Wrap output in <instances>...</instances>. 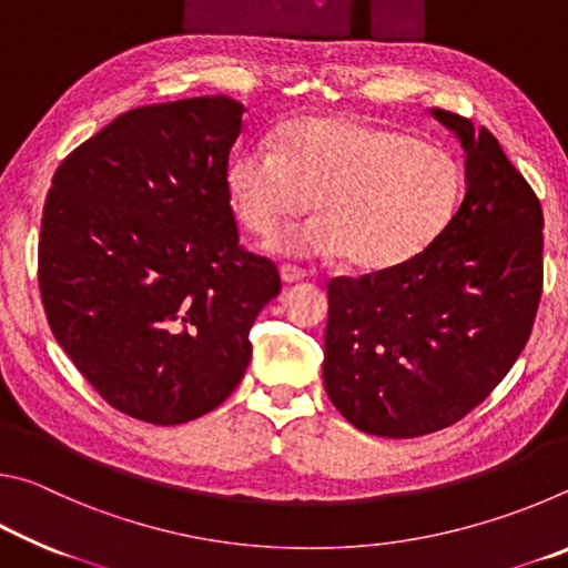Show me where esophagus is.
<instances>
[{"label":"esophagus","instance_id":"esophagus-1","mask_svg":"<svg viewBox=\"0 0 568 568\" xmlns=\"http://www.w3.org/2000/svg\"><path fill=\"white\" fill-rule=\"evenodd\" d=\"M281 277H283V283H301V281H305L307 277V273L303 271V267H295V265H281Z\"/></svg>","mask_w":568,"mask_h":568}]
</instances>
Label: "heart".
<instances>
[{
	"label": "heart",
	"instance_id": "heart-1",
	"mask_svg": "<svg viewBox=\"0 0 568 568\" xmlns=\"http://www.w3.org/2000/svg\"><path fill=\"white\" fill-rule=\"evenodd\" d=\"M230 203L257 237L321 217L275 240L291 255H343L358 271H390L444 233L460 197L458 162L410 134L348 118L293 120L277 150L255 142L227 162Z\"/></svg>",
	"mask_w": 568,
	"mask_h": 568
}]
</instances>
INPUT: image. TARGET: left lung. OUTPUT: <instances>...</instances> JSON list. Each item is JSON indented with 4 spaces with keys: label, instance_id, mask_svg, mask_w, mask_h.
Returning <instances> with one entry per match:
<instances>
[{
    "label": "left lung",
    "instance_id": "obj_1",
    "mask_svg": "<svg viewBox=\"0 0 568 568\" xmlns=\"http://www.w3.org/2000/svg\"><path fill=\"white\" fill-rule=\"evenodd\" d=\"M466 150L444 233L390 271L328 283L323 383L365 434L416 438L468 416L511 371L544 291V210L498 140L434 110Z\"/></svg>",
    "mask_w": 568,
    "mask_h": 568
}]
</instances>
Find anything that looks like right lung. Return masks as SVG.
<instances>
[{
  "label": "right lung",
  "mask_w": 568,
  "mask_h": 568,
  "mask_svg": "<svg viewBox=\"0 0 568 568\" xmlns=\"http://www.w3.org/2000/svg\"><path fill=\"white\" fill-rule=\"evenodd\" d=\"M243 112L225 94L130 110L52 178L37 250L47 323L124 416L178 426L215 410L281 293L277 265L240 245L230 205Z\"/></svg>",
  "instance_id": "add662e5"
}]
</instances>
